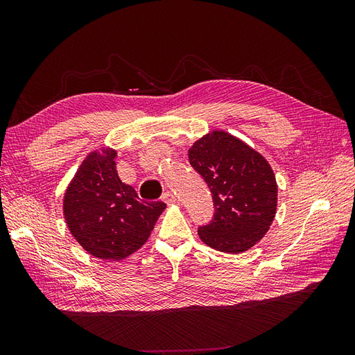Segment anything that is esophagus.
<instances>
[{"label": "esophagus", "instance_id": "34e87169", "mask_svg": "<svg viewBox=\"0 0 355 355\" xmlns=\"http://www.w3.org/2000/svg\"><path fill=\"white\" fill-rule=\"evenodd\" d=\"M161 198H163V201H164V202H167V204H173V202H176V197H175V194H173V192H171V191L164 192L163 197H161Z\"/></svg>", "mask_w": 355, "mask_h": 355}]
</instances>
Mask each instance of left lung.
<instances>
[{
  "label": "left lung",
  "mask_w": 355,
  "mask_h": 355,
  "mask_svg": "<svg viewBox=\"0 0 355 355\" xmlns=\"http://www.w3.org/2000/svg\"><path fill=\"white\" fill-rule=\"evenodd\" d=\"M189 164L206 182L213 218L198 227L201 241L237 254L266 234L277 209V184L266 159L240 139L211 132L188 153Z\"/></svg>",
  "instance_id": "left-lung-1"
}]
</instances>
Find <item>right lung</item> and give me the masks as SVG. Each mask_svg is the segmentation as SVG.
<instances>
[{
	"mask_svg": "<svg viewBox=\"0 0 355 355\" xmlns=\"http://www.w3.org/2000/svg\"><path fill=\"white\" fill-rule=\"evenodd\" d=\"M116 153H93L84 159L63 201L71 234L90 254L120 261L145 244L163 201H144L118 178Z\"/></svg>",
	"mask_w": 355,
	"mask_h": 355,
	"instance_id": "right-lung-1",
	"label": "right lung"
}]
</instances>
